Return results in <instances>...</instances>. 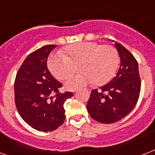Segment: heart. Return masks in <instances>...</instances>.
Wrapping results in <instances>:
<instances>
[{
	"label": "heart",
	"instance_id": "b5f03b06",
	"mask_svg": "<svg viewBox=\"0 0 155 155\" xmlns=\"http://www.w3.org/2000/svg\"><path fill=\"white\" fill-rule=\"evenodd\" d=\"M81 73L65 80L67 90L81 89L94 81L102 85L111 80L119 65V55L111 45L96 42H80L67 46L62 53L51 56L48 67L54 77L63 80L71 75L77 65Z\"/></svg>",
	"mask_w": 155,
	"mask_h": 155
}]
</instances>
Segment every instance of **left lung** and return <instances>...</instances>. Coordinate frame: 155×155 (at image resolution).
Segmentation results:
<instances>
[{"instance_id": "obj_1", "label": "left lung", "mask_w": 155, "mask_h": 155, "mask_svg": "<svg viewBox=\"0 0 155 155\" xmlns=\"http://www.w3.org/2000/svg\"><path fill=\"white\" fill-rule=\"evenodd\" d=\"M114 42L120 57L116 75L108 84L91 92L87 109L91 117L102 123H113L127 116L136 105L141 89L139 65L121 44Z\"/></svg>"}]
</instances>
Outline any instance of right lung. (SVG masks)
Masks as SVG:
<instances>
[{"label": "right lung", "instance_id": "add662e5", "mask_svg": "<svg viewBox=\"0 0 155 155\" xmlns=\"http://www.w3.org/2000/svg\"><path fill=\"white\" fill-rule=\"evenodd\" d=\"M56 45H45L29 54L16 74L15 103L21 118L40 131L57 129L65 119L64 104L72 92L58 93L62 84L50 73L48 57ZM56 93L55 97L51 95Z\"/></svg>", "mask_w": 155, "mask_h": 155}]
</instances>
